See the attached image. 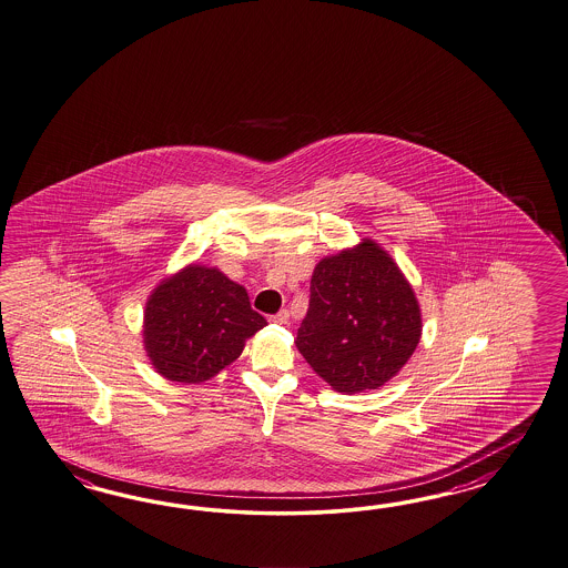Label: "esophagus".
Here are the masks:
<instances>
[{
  "label": "esophagus",
  "mask_w": 568,
  "mask_h": 568,
  "mask_svg": "<svg viewBox=\"0 0 568 568\" xmlns=\"http://www.w3.org/2000/svg\"><path fill=\"white\" fill-rule=\"evenodd\" d=\"M288 320H291V313H288L286 308H282L280 313H276V315H272V317H270V321H272V323H280V325H286V323H288Z\"/></svg>",
  "instance_id": "1"
}]
</instances>
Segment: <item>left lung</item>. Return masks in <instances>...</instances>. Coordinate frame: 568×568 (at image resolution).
<instances>
[{"label":"left lung","instance_id":"left-lung-1","mask_svg":"<svg viewBox=\"0 0 568 568\" xmlns=\"http://www.w3.org/2000/svg\"><path fill=\"white\" fill-rule=\"evenodd\" d=\"M420 335L409 282L387 251L364 239L317 263L294 344L335 392L361 393L395 377Z\"/></svg>","mask_w":568,"mask_h":568}]
</instances>
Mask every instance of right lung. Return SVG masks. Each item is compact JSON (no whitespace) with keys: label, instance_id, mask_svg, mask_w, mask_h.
<instances>
[{"label":"right lung","instance_id":"1","mask_svg":"<svg viewBox=\"0 0 568 568\" xmlns=\"http://www.w3.org/2000/svg\"><path fill=\"white\" fill-rule=\"evenodd\" d=\"M265 325L241 284L216 267L191 263L150 294L144 348L162 377L204 383L234 363Z\"/></svg>","mask_w":568,"mask_h":568}]
</instances>
